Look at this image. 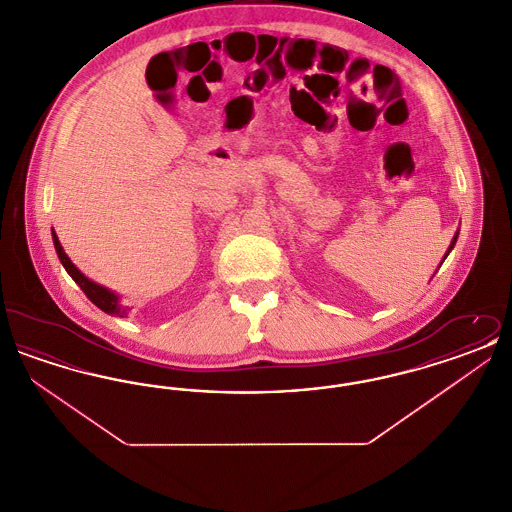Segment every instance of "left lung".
<instances>
[{
  "label": "left lung",
  "mask_w": 512,
  "mask_h": 512,
  "mask_svg": "<svg viewBox=\"0 0 512 512\" xmlns=\"http://www.w3.org/2000/svg\"><path fill=\"white\" fill-rule=\"evenodd\" d=\"M457 238H459V230H457V232H455V236H453V240H451V245H449V249H447V253H445V255H443V261H445V257H447V255H449V253H451V249H453V247H455V244H457Z\"/></svg>",
  "instance_id": "left-lung-1"
}]
</instances>
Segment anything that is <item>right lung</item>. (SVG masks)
Returning <instances> with one entry per match:
<instances>
[{"instance_id":"add662e5","label":"right lung","mask_w":512,"mask_h":512,"mask_svg":"<svg viewBox=\"0 0 512 512\" xmlns=\"http://www.w3.org/2000/svg\"><path fill=\"white\" fill-rule=\"evenodd\" d=\"M51 238H53V245H55V251H57V257H59L61 265L69 272V276L73 278L74 282L80 286V290L88 295V299L96 307H99L103 313L113 315V317H124L126 311H130V309L122 307L121 295L113 292V290H109V288H105V286H101V284L94 282V280H90L84 272H80L73 261L69 259V255L65 253V249H63V245L59 242L55 230H51Z\"/></svg>"}]
</instances>
